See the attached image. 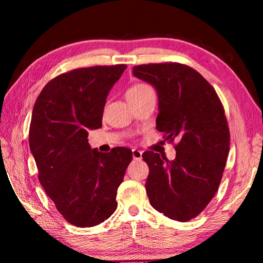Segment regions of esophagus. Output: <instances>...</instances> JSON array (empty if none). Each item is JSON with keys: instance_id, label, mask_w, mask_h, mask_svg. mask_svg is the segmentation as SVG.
I'll return each instance as SVG.
<instances>
[{"instance_id": "1", "label": "esophagus", "mask_w": 263, "mask_h": 263, "mask_svg": "<svg viewBox=\"0 0 263 263\" xmlns=\"http://www.w3.org/2000/svg\"><path fill=\"white\" fill-rule=\"evenodd\" d=\"M132 157L135 160H141V157H142V152L139 149H132Z\"/></svg>"}]
</instances>
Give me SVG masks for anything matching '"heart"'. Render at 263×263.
Segmentation results:
<instances>
[{"instance_id": "obj_1", "label": "heart", "mask_w": 263, "mask_h": 263, "mask_svg": "<svg viewBox=\"0 0 263 263\" xmlns=\"http://www.w3.org/2000/svg\"><path fill=\"white\" fill-rule=\"evenodd\" d=\"M152 90L147 84H144V83H137V84H133L130 88L127 89L126 92H125V96H126V100L128 99H132V97H138L142 94H145L146 91H149Z\"/></svg>"}]
</instances>
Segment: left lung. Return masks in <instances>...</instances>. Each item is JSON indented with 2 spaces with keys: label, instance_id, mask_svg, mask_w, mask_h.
<instances>
[{
  "label": "left lung",
  "instance_id": "8db88e82",
  "mask_svg": "<svg viewBox=\"0 0 263 263\" xmlns=\"http://www.w3.org/2000/svg\"><path fill=\"white\" fill-rule=\"evenodd\" d=\"M136 78L157 89V130L175 145L176 158L147 151L146 193L155 210L177 221L197 217L220 184L230 151L225 111L213 87L197 70L177 62L139 65Z\"/></svg>",
  "mask_w": 263,
  "mask_h": 263
}]
</instances>
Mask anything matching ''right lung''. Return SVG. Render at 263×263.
Returning a JSON list of instances; mask_svg holds the SVG:
<instances>
[{"label": "right lung", "mask_w": 263, "mask_h": 263, "mask_svg": "<svg viewBox=\"0 0 263 263\" xmlns=\"http://www.w3.org/2000/svg\"><path fill=\"white\" fill-rule=\"evenodd\" d=\"M126 65L78 68L52 79L31 117L29 145L38 179L57 210L72 225H99L117 209V189L132 151L91 149L88 131L102 126L105 100Z\"/></svg>", "instance_id": "add662e5"}]
</instances>
